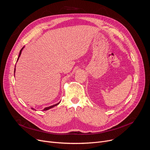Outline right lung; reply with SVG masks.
Masks as SVG:
<instances>
[{
  "label": "right lung",
  "mask_w": 150,
  "mask_h": 150,
  "mask_svg": "<svg viewBox=\"0 0 150 150\" xmlns=\"http://www.w3.org/2000/svg\"><path fill=\"white\" fill-rule=\"evenodd\" d=\"M23 49V48H22V49L20 50L19 54V57H18V58L17 61H18V59H19V57L21 56V52H22V49ZM14 73H15V69H14ZM59 103H60V102H59V103H57V104H56V105H54L50 106H49V107H47V108H44V109L43 111H47V110H48V109H50V108H53V107H54V106H57ZM31 109H32L33 110H35V109H34V108H31Z\"/></svg>",
  "instance_id": "obj_1"
}]
</instances>
